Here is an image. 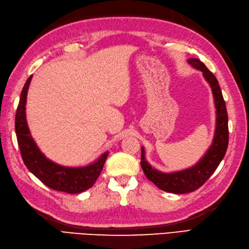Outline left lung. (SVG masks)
<instances>
[{"mask_svg":"<svg viewBox=\"0 0 249 249\" xmlns=\"http://www.w3.org/2000/svg\"><path fill=\"white\" fill-rule=\"evenodd\" d=\"M189 63L193 67L201 71L210 86L212 87L217 115L216 131H215L212 146L210 147L206 156L194 167L173 174H163L153 169L145 160L143 149H142L141 156V165L147 178L153 182L159 189L168 193H175V194H185V193L194 192L203 185L204 182L214 174L219 163L222 162L225 153L227 151L229 142L228 114L218 81L199 59L191 58L189 59Z\"/></svg>","mask_w":249,"mask_h":249,"instance_id":"obj_1","label":"left lung"}]
</instances>
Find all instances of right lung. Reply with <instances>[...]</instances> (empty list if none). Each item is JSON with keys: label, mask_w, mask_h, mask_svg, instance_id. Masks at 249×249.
Returning <instances> with one entry per match:
<instances>
[{"label": "right lung", "mask_w": 249, "mask_h": 249, "mask_svg": "<svg viewBox=\"0 0 249 249\" xmlns=\"http://www.w3.org/2000/svg\"><path fill=\"white\" fill-rule=\"evenodd\" d=\"M32 76L27 79L22 89L15 119L17 141L22 160L27 169L50 189L68 194L84 192L91 187L100 176L108 152L102 154L97 162L82 168L59 166L43 156L32 139L25 118L26 95Z\"/></svg>", "instance_id": "right-lung-1"}]
</instances>
